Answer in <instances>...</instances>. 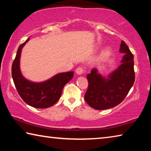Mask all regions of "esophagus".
Segmentation results:
<instances>
[{
    "instance_id": "34e87169",
    "label": "esophagus",
    "mask_w": 151,
    "mask_h": 151,
    "mask_svg": "<svg viewBox=\"0 0 151 151\" xmlns=\"http://www.w3.org/2000/svg\"><path fill=\"white\" fill-rule=\"evenodd\" d=\"M83 73H84V69L83 68V67L79 66V67H78L76 69V73L77 74V75H82Z\"/></svg>"
}]
</instances>
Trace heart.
<instances>
[{
    "label": "heart",
    "instance_id": "heart-1",
    "mask_svg": "<svg viewBox=\"0 0 151 151\" xmlns=\"http://www.w3.org/2000/svg\"><path fill=\"white\" fill-rule=\"evenodd\" d=\"M112 54V50L111 48H106V49H104L103 52L101 54V58L102 60H106L109 57H111Z\"/></svg>",
    "mask_w": 151,
    "mask_h": 151
}]
</instances>
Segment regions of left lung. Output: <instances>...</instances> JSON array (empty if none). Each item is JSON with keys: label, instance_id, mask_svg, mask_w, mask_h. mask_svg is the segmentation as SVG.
<instances>
[{"label": "left lung", "instance_id": "8db88e82", "mask_svg": "<svg viewBox=\"0 0 151 151\" xmlns=\"http://www.w3.org/2000/svg\"><path fill=\"white\" fill-rule=\"evenodd\" d=\"M119 52L124 53L121 65L106 78L92 69L86 76L88 86L85 100L89 106L96 110L111 109L124 100L133 85L135 75L134 57L123 40Z\"/></svg>", "mask_w": 151, "mask_h": 151}]
</instances>
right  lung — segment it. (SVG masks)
Listing matches in <instances>:
<instances>
[{
	"instance_id": "right-lung-1",
	"label": "right lung",
	"mask_w": 151,
	"mask_h": 151,
	"mask_svg": "<svg viewBox=\"0 0 151 151\" xmlns=\"http://www.w3.org/2000/svg\"><path fill=\"white\" fill-rule=\"evenodd\" d=\"M29 39L18 48L12 66V77L18 93L27 104L37 109L48 108L60 99L63 88L73 78L74 72L58 73L41 83H34L25 78L20 72V58L22 47Z\"/></svg>"
}]
</instances>
